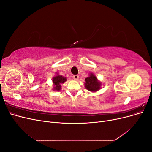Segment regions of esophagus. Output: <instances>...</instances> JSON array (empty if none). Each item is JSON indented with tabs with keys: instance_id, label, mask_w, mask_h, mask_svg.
<instances>
[{
	"instance_id": "34e87169",
	"label": "esophagus",
	"mask_w": 152,
	"mask_h": 152,
	"mask_svg": "<svg viewBox=\"0 0 152 152\" xmlns=\"http://www.w3.org/2000/svg\"><path fill=\"white\" fill-rule=\"evenodd\" d=\"M73 79H74V80H79V76L78 75H74L73 76Z\"/></svg>"
}]
</instances>
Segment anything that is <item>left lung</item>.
<instances>
[{
    "label": "left lung",
    "mask_w": 152,
    "mask_h": 152,
    "mask_svg": "<svg viewBox=\"0 0 152 152\" xmlns=\"http://www.w3.org/2000/svg\"><path fill=\"white\" fill-rule=\"evenodd\" d=\"M102 85V82L98 79L97 77L93 72H91L89 76L85 79L84 86L86 89L92 93L98 91L101 89Z\"/></svg>",
    "instance_id": "obj_1"
}]
</instances>
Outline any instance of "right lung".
Listing matches in <instances>:
<instances>
[{
	"label": "right lung",
	"instance_id": "add662e5",
	"mask_svg": "<svg viewBox=\"0 0 152 152\" xmlns=\"http://www.w3.org/2000/svg\"><path fill=\"white\" fill-rule=\"evenodd\" d=\"M53 91H60L61 89V85L66 81V77L60 75L58 73L56 72V75L53 77Z\"/></svg>",
	"mask_w": 152,
	"mask_h": 152
}]
</instances>
